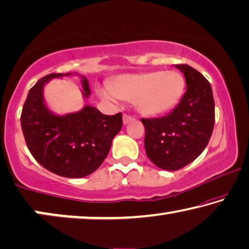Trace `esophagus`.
Masks as SVG:
<instances>
[{"label":"esophagus","mask_w":249,"mask_h":249,"mask_svg":"<svg viewBox=\"0 0 249 249\" xmlns=\"http://www.w3.org/2000/svg\"><path fill=\"white\" fill-rule=\"evenodd\" d=\"M122 119H124V124H129V122H130V121L135 120V118L128 116V114H124V117H122Z\"/></svg>","instance_id":"1"}]
</instances>
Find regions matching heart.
<instances>
[{"label":"heart","mask_w":249,"mask_h":249,"mask_svg":"<svg viewBox=\"0 0 249 249\" xmlns=\"http://www.w3.org/2000/svg\"><path fill=\"white\" fill-rule=\"evenodd\" d=\"M185 80L176 71L122 74L112 78L109 86H101V99L116 102L120 98L132 102L142 116H157L172 110L182 99Z\"/></svg>","instance_id":"b5f03b06"}]
</instances>
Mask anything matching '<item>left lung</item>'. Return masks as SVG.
I'll use <instances>...</instances> for the list:
<instances>
[{
    "label": "left lung",
    "mask_w": 249,
    "mask_h": 249,
    "mask_svg": "<svg viewBox=\"0 0 249 249\" xmlns=\"http://www.w3.org/2000/svg\"><path fill=\"white\" fill-rule=\"evenodd\" d=\"M184 74L186 91L167 116L142 119L147 157L157 167L178 171L200 156L214 125V100L210 83L189 65H175Z\"/></svg>",
    "instance_id": "1"
}]
</instances>
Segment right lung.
I'll return each mask as SVG.
<instances>
[{
  "label": "right lung",
  "mask_w": 249,
  "mask_h": 249,
  "mask_svg": "<svg viewBox=\"0 0 249 249\" xmlns=\"http://www.w3.org/2000/svg\"><path fill=\"white\" fill-rule=\"evenodd\" d=\"M77 75L83 98L91 94L88 78L77 73L49 74L30 89L21 113V127L35 160L53 174L81 178L98 169L109 154L114 137L122 128V116L102 114L89 106L59 116L47 107L44 88L53 78Z\"/></svg>",
  "instance_id": "1"
}]
</instances>
